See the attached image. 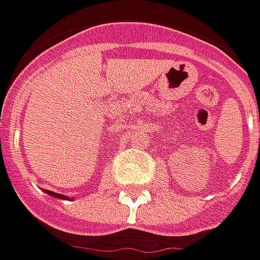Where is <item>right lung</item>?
<instances>
[{"instance_id":"1","label":"right lung","mask_w":260,"mask_h":260,"mask_svg":"<svg viewBox=\"0 0 260 260\" xmlns=\"http://www.w3.org/2000/svg\"><path fill=\"white\" fill-rule=\"evenodd\" d=\"M48 195H51V197H55V198H59V199H65L67 197H63V195H61V193H55V192H52V190H45Z\"/></svg>"}]
</instances>
